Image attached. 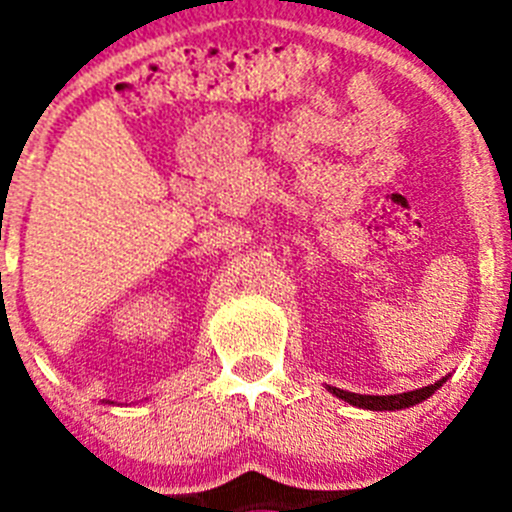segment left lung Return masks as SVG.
I'll return each instance as SVG.
<instances>
[{"label":"left lung","mask_w":512,"mask_h":512,"mask_svg":"<svg viewBox=\"0 0 512 512\" xmlns=\"http://www.w3.org/2000/svg\"><path fill=\"white\" fill-rule=\"evenodd\" d=\"M446 379H438L436 384H428V387H420V390L413 392H402V395H356V392H346L338 390V387H328L338 400L348 402V405H354V408H364V410H402L410 408V405H418V402L428 400L433 392L441 387Z\"/></svg>","instance_id":"left-lung-1"}]
</instances>
